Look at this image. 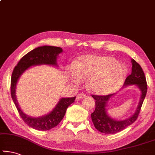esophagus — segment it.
<instances>
[{
    "label": "esophagus",
    "instance_id": "esophagus-1",
    "mask_svg": "<svg viewBox=\"0 0 155 155\" xmlns=\"http://www.w3.org/2000/svg\"><path fill=\"white\" fill-rule=\"evenodd\" d=\"M85 96H86V95H85L84 94H78V96H76V100H80V99H82V98H85Z\"/></svg>",
    "mask_w": 155,
    "mask_h": 155
}]
</instances>
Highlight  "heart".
Masks as SVG:
<instances>
[{"instance_id": "heart-1", "label": "heart", "mask_w": 155, "mask_h": 155, "mask_svg": "<svg viewBox=\"0 0 155 155\" xmlns=\"http://www.w3.org/2000/svg\"><path fill=\"white\" fill-rule=\"evenodd\" d=\"M126 75L124 66L113 57L98 55L82 56L68 74L71 81L79 84L88 78V87L92 92L106 94L116 90Z\"/></svg>"}]
</instances>
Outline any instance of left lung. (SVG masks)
Wrapping results in <instances>:
<instances>
[{"label": "left lung", "mask_w": 155, "mask_h": 155, "mask_svg": "<svg viewBox=\"0 0 155 155\" xmlns=\"http://www.w3.org/2000/svg\"><path fill=\"white\" fill-rule=\"evenodd\" d=\"M132 69L131 73L128 75L124 83V86H128L131 84H136L141 91L140 100L139 102L136 113L131 117L125 120H115L107 115L106 104L108 100L114 94L108 95L98 96L92 95L95 99L96 107L95 110L91 114V120L94 123V127L98 131L104 134H116L119 131H122L128 126L133 124L137 120L139 113L140 112L141 107L144 101L147 90L146 78L142 68L134 59L131 60Z\"/></svg>", "instance_id": "8db88e82"}]
</instances>
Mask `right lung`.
Here are the masks:
<instances>
[{
    "instance_id": "obj_1",
    "label": "right lung",
    "mask_w": 155,
    "mask_h": 155,
    "mask_svg": "<svg viewBox=\"0 0 155 155\" xmlns=\"http://www.w3.org/2000/svg\"><path fill=\"white\" fill-rule=\"evenodd\" d=\"M62 49L59 47H39L24 55L19 60L13 70L10 84L11 96L22 120L26 124L34 129L39 131H48L57 126L64 118L68 107L75 101L76 96L72 98H62L57 106L48 115L37 118L31 117L21 110L17 104L15 96V89L17 80H19L20 75L30 66L41 64L57 66V57L59 54L62 52Z\"/></svg>"
}]
</instances>
